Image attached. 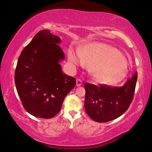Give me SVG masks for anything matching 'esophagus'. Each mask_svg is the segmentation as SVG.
Segmentation results:
<instances>
[{
    "label": "esophagus",
    "instance_id": "1",
    "mask_svg": "<svg viewBox=\"0 0 152 152\" xmlns=\"http://www.w3.org/2000/svg\"><path fill=\"white\" fill-rule=\"evenodd\" d=\"M82 82L80 79H77L76 80V86H80L82 85Z\"/></svg>",
    "mask_w": 152,
    "mask_h": 152
}]
</instances>
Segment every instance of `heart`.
Returning <instances> with one entry per match:
<instances>
[{
  "instance_id": "heart-1",
  "label": "heart",
  "mask_w": 152,
  "mask_h": 152,
  "mask_svg": "<svg viewBox=\"0 0 152 152\" xmlns=\"http://www.w3.org/2000/svg\"><path fill=\"white\" fill-rule=\"evenodd\" d=\"M78 52L84 66L89 69L98 83L113 86L122 81L127 75V59L111 46L91 43L80 48ZM68 60L74 65L80 63L78 55L72 50L68 51Z\"/></svg>"
}]
</instances>
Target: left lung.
I'll use <instances>...</instances> for the list:
<instances>
[{"instance_id":"left-lung-1","label":"left lung","mask_w":152,"mask_h":152,"mask_svg":"<svg viewBox=\"0 0 152 152\" xmlns=\"http://www.w3.org/2000/svg\"><path fill=\"white\" fill-rule=\"evenodd\" d=\"M137 79L135 72L122 87L84 84V107L88 116L99 123L108 122L121 116L132 101Z\"/></svg>"}]
</instances>
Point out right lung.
<instances>
[{
  "instance_id": "1",
  "label": "right lung",
  "mask_w": 152,
  "mask_h": 152,
  "mask_svg": "<svg viewBox=\"0 0 152 152\" xmlns=\"http://www.w3.org/2000/svg\"><path fill=\"white\" fill-rule=\"evenodd\" d=\"M61 39L50 30L38 32L21 51L15 73L17 93L25 109L33 116L50 119L60 112L64 98L76 80L64 74L65 59Z\"/></svg>"
}]
</instances>
